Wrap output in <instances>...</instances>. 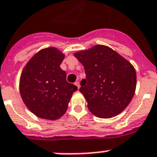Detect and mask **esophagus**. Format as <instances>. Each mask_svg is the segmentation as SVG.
<instances>
[{
	"label": "esophagus",
	"instance_id": "esophagus-1",
	"mask_svg": "<svg viewBox=\"0 0 157 157\" xmlns=\"http://www.w3.org/2000/svg\"><path fill=\"white\" fill-rule=\"evenodd\" d=\"M75 85L79 89V88H80V83H79V81H76V82H75Z\"/></svg>",
	"mask_w": 157,
	"mask_h": 157
}]
</instances>
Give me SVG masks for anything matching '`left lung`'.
I'll return each mask as SVG.
<instances>
[{
    "label": "left lung",
    "mask_w": 157,
    "mask_h": 157,
    "mask_svg": "<svg viewBox=\"0 0 157 157\" xmlns=\"http://www.w3.org/2000/svg\"><path fill=\"white\" fill-rule=\"evenodd\" d=\"M75 57L85 68L86 78L81 81L80 92L90 112L102 118L120 114L136 91V73L131 63L102 45L77 52Z\"/></svg>",
    "instance_id": "obj_1"
}]
</instances>
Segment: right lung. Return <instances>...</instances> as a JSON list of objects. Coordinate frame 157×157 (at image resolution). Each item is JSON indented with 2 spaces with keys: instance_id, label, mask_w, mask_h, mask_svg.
<instances>
[{
  "instance_id": "add662e5",
  "label": "right lung",
  "mask_w": 157,
  "mask_h": 157,
  "mask_svg": "<svg viewBox=\"0 0 157 157\" xmlns=\"http://www.w3.org/2000/svg\"><path fill=\"white\" fill-rule=\"evenodd\" d=\"M64 55L56 48L43 49L30 59L21 72L20 94L27 108L36 116L56 120L66 112L77 87L66 80L60 68Z\"/></svg>"
}]
</instances>
